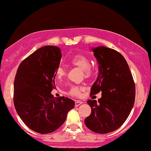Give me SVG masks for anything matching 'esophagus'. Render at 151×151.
Returning <instances> with one entry per match:
<instances>
[{
  "label": "esophagus",
  "mask_w": 151,
  "mask_h": 151,
  "mask_svg": "<svg viewBox=\"0 0 151 151\" xmlns=\"http://www.w3.org/2000/svg\"><path fill=\"white\" fill-rule=\"evenodd\" d=\"M83 102L81 101H76L75 102V106H80L81 104H82Z\"/></svg>",
  "instance_id": "1"
}]
</instances>
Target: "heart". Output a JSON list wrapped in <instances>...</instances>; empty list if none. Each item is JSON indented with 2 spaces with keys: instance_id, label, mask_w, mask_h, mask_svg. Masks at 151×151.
<instances>
[{
  "instance_id": "obj_1",
  "label": "heart",
  "mask_w": 151,
  "mask_h": 151,
  "mask_svg": "<svg viewBox=\"0 0 151 151\" xmlns=\"http://www.w3.org/2000/svg\"><path fill=\"white\" fill-rule=\"evenodd\" d=\"M71 63L74 66H76L78 68L81 69L83 72L85 78H88L91 76V61L86 56L82 55H78L73 58L71 60ZM55 75L58 78L60 79L65 76V70L62 66H59L56 69ZM81 91V88L78 86H72L70 89L69 93L72 96H79Z\"/></svg>"
}]
</instances>
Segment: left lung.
I'll list each match as a JSON object with an SVG mask.
<instances>
[{
    "instance_id": "8db88e82",
    "label": "left lung",
    "mask_w": 151,
    "mask_h": 151,
    "mask_svg": "<svg viewBox=\"0 0 151 151\" xmlns=\"http://www.w3.org/2000/svg\"><path fill=\"white\" fill-rule=\"evenodd\" d=\"M99 64V75L91 95L101 91V98L88 100L91 113L84 120L96 133L116 130L126 121L134 106L135 86L129 66L119 52L104 46L91 49Z\"/></svg>"
}]
</instances>
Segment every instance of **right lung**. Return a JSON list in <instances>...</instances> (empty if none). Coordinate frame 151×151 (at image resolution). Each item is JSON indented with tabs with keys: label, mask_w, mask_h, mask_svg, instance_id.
<instances>
[{
	"label": "right lung",
	"mask_w": 151,
	"mask_h": 151,
	"mask_svg": "<svg viewBox=\"0 0 151 151\" xmlns=\"http://www.w3.org/2000/svg\"><path fill=\"white\" fill-rule=\"evenodd\" d=\"M62 53L59 47L45 46L19 65L14 81V101L17 114L35 132L47 134L65 122L75 101L60 96L54 98L56 69Z\"/></svg>",
	"instance_id": "add662e5"
}]
</instances>
